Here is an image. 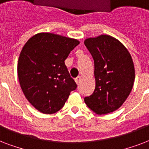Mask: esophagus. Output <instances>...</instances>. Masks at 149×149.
<instances>
[{
    "mask_svg": "<svg viewBox=\"0 0 149 149\" xmlns=\"http://www.w3.org/2000/svg\"><path fill=\"white\" fill-rule=\"evenodd\" d=\"M81 81V77H80V76H78V77H77V78H75V82L77 83V85H79V84H80Z\"/></svg>",
    "mask_w": 149,
    "mask_h": 149,
    "instance_id": "obj_1",
    "label": "esophagus"
}]
</instances>
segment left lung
<instances>
[{
	"mask_svg": "<svg viewBox=\"0 0 149 149\" xmlns=\"http://www.w3.org/2000/svg\"><path fill=\"white\" fill-rule=\"evenodd\" d=\"M85 47L94 60L95 88L84 100L95 113L115 111L128 97L134 81V66L127 48L109 35L85 40Z\"/></svg>",
	"mask_w": 149,
	"mask_h": 149,
	"instance_id": "1",
	"label": "left lung"
}]
</instances>
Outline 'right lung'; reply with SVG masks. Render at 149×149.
I'll return each instance as SVG.
<instances>
[{
  "mask_svg": "<svg viewBox=\"0 0 149 149\" xmlns=\"http://www.w3.org/2000/svg\"><path fill=\"white\" fill-rule=\"evenodd\" d=\"M79 41L54 33H41L28 40L18 61V75L28 101L42 113L64 107L77 88L64 61Z\"/></svg>",
  "mask_w": 149,
  "mask_h": 149,
  "instance_id": "add662e5",
  "label": "right lung"
}]
</instances>
